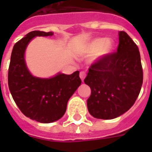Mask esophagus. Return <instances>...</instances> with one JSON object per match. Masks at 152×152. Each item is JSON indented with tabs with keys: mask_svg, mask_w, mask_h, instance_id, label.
Segmentation results:
<instances>
[{
	"mask_svg": "<svg viewBox=\"0 0 152 152\" xmlns=\"http://www.w3.org/2000/svg\"><path fill=\"white\" fill-rule=\"evenodd\" d=\"M86 74L85 72H80V79H81V80H84V79L86 78Z\"/></svg>",
	"mask_w": 152,
	"mask_h": 152,
	"instance_id": "obj_1",
	"label": "esophagus"
}]
</instances>
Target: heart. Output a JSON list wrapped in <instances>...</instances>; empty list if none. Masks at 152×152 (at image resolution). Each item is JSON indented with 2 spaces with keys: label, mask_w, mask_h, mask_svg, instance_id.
I'll return each mask as SVG.
<instances>
[{
  "label": "heart",
  "mask_w": 152,
  "mask_h": 152,
  "mask_svg": "<svg viewBox=\"0 0 152 152\" xmlns=\"http://www.w3.org/2000/svg\"><path fill=\"white\" fill-rule=\"evenodd\" d=\"M113 50V43L110 40L95 39L92 40L87 47L89 53H96L97 57L107 55Z\"/></svg>",
  "instance_id": "obj_1"
}]
</instances>
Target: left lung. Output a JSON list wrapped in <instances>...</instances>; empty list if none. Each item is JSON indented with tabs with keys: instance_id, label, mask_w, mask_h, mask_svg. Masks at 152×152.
Segmentation results:
<instances>
[{
	"instance_id": "obj_1",
	"label": "left lung",
	"mask_w": 152,
	"mask_h": 152,
	"mask_svg": "<svg viewBox=\"0 0 152 152\" xmlns=\"http://www.w3.org/2000/svg\"><path fill=\"white\" fill-rule=\"evenodd\" d=\"M143 72L137 45L124 31L119 32L117 51L93 63L84 81L90 87L89 112L111 120L126 112L140 93Z\"/></svg>"
}]
</instances>
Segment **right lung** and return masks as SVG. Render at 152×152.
Returning <instances> with one entry per match:
<instances>
[{
	"label": "right lung",
	"mask_w": 152,
	"mask_h": 152,
	"mask_svg": "<svg viewBox=\"0 0 152 152\" xmlns=\"http://www.w3.org/2000/svg\"><path fill=\"white\" fill-rule=\"evenodd\" d=\"M53 32L33 31L16 42L9 66L10 91L19 110L31 120L51 123L65 114L69 99L81 84L79 71L72 75L58 73L50 79L31 76L27 68L24 52L35 37L52 36Z\"/></svg>",
	"instance_id": "right-lung-1"
}]
</instances>
